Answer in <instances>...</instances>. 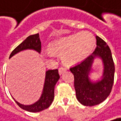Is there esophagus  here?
Wrapping results in <instances>:
<instances>
[{
    "label": "esophagus",
    "instance_id": "obj_1",
    "mask_svg": "<svg viewBox=\"0 0 121 121\" xmlns=\"http://www.w3.org/2000/svg\"><path fill=\"white\" fill-rule=\"evenodd\" d=\"M66 70V68L65 67H63V66H61V67L59 68V73L60 75L62 74L64 72H65Z\"/></svg>",
    "mask_w": 121,
    "mask_h": 121
}]
</instances>
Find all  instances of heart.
<instances>
[{
	"label": "heart",
	"mask_w": 121,
	"mask_h": 121,
	"mask_svg": "<svg viewBox=\"0 0 121 121\" xmlns=\"http://www.w3.org/2000/svg\"><path fill=\"white\" fill-rule=\"evenodd\" d=\"M96 39L92 33L83 31L50 43L49 49L54 53L62 54L67 63L79 61L86 57L93 49Z\"/></svg>",
	"instance_id": "1"
}]
</instances>
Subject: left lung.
I'll return each instance as SVG.
<instances>
[{
  "label": "left lung",
  "instance_id": "8db88e82",
  "mask_svg": "<svg viewBox=\"0 0 121 121\" xmlns=\"http://www.w3.org/2000/svg\"><path fill=\"white\" fill-rule=\"evenodd\" d=\"M96 48L92 55L70 68L74 75V86L77 100L83 105L94 106L102 103L110 95L114 79V63L107 43L96 36ZM98 56L104 64L103 79L96 83L89 80L88 74L94 58Z\"/></svg>",
  "mask_w": 121,
  "mask_h": 121
}]
</instances>
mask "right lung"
<instances>
[{"label": "right lung", "instance_id": "right-lung-1", "mask_svg": "<svg viewBox=\"0 0 121 121\" xmlns=\"http://www.w3.org/2000/svg\"><path fill=\"white\" fill-rule=\"evenodd\" d=\"M41 47L42 46L41 42L39 40V34L37 33L35 35H29L11 52L9 58L13 55L25 49H34L38 53H40ZM59 79L60 75L58 73L57 69L49 70L46 71L43 92L39 100L30 105H25L20 104L15 100L16 103L22 109L30 112H38L48 108L53 101L55 86Z\"/></svg>", "mask_w": 121, "mask_h": 121}]
</instances>
